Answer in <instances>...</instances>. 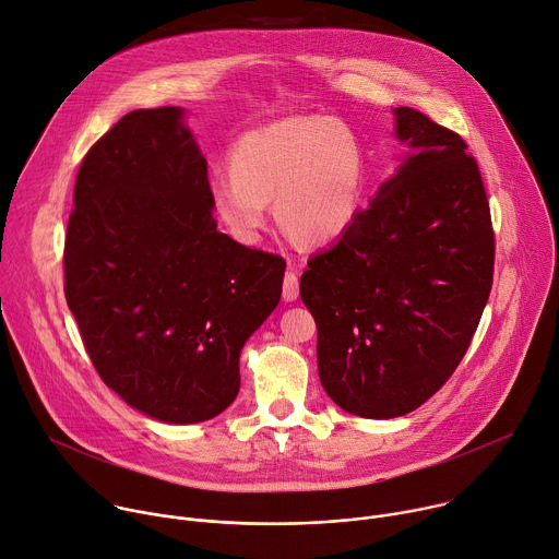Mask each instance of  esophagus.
<instances>
[{"label": "esophagus", "mask_w": 559, "mask_h": 559, "mask_svg": "<svg viewBox=\"0 0 559 559\" xmlns=\"http://www.w3.org/2000/svg\"><path fill=\"white\" fill-rule=\"evenodd\" d=\"M283 298L287 302L298 298V274L296 272H287L283 278Z\"/></svg>", "instance_id": "obj_1"}]
</instances>
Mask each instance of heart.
I'll use <instances>...</instances> for the list:
<instances>
[{"instance_id": "1", "label": "heart", "mask_w": 559, "mask_h": 559, "mask_svg": "<svg viewBox=\"0 0 559 559\" xmlns=\"http://www.w3.org/2000/svg\"><path fill=\"white\" fill-rule=\"evenodd\" d=\"M367 181L365 150L336 117H287L238 136L229 173L210 183L216 218L243 246H257L270 218L302 243L321 246L354 223Z\"/></svg>"}]
</instances>
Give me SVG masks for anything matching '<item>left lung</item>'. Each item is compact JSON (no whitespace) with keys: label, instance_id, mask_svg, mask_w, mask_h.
Wrapping results in <instances>:
<instances>
[{"label":"left lung","instance_id":"left-lung-1","mask_svg":"<svg viewBox=\"0 0 559 559\" xmlns=\"http://www.w3.org/2000/svg\"><path fill=\"white\" fill-rule=\"evenodd\" d=\"M393 117L409 147L401 168L300 276L323 389L376 420L418 409L451 378L496 261L485 183L462 136L414 108Z\"/></svg>","mask_w":559,"mask_h":559}]
</instances>
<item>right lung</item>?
Wrapping results in <instances>:
<instances>
[{"label": "right lung", "instance_id": "right-lung-1", "mask_svg": "<svg viewBox=\"0 0 559 559\" xmlns=\"http://www.w3.org/2000/svg\"><path fill=\"white\" fill-rule=\"evenodd\" d=\"M183 108L132 110L74 183L66 300L102 380L162 423L225 412L246 341L281 300L285 261L216 229Z\"/></svg>", "mask_w": 559, "mask_h": 559}]
</instances>
